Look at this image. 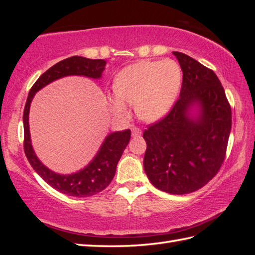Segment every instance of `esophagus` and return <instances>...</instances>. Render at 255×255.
I'll return each instance as SVG.
<instances>
[{
	"mask_svg": "<svg viewBox=\"0 0 255 255\" xmlns=\"http://www.w3.org/2000/svg\"><path fill=\"white\" fill-rule=\"evenodd\" d=\"M140 134H141V129L136 127V126H133L131 128V136L132 137H139Z\"/></svg>",
	"mask_w": 255,
	"mask_h": 255,
	"instance_id": "obj_1",
	"label": "esophagus"
}]
</instances>
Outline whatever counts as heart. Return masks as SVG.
<instances>
[{
  "mask_svg": "<svg viewBox=\"0 0 255 255\" xmlns=\"http://www.w3.org/2000/svg\"><path fill=\"white\" fill-rule=\"evenodd\" d=\"M182 70L171 59L139 61L125 68L114 83L116 95L110 99L114 113L124 114L126 105L134 104L137 115L155 122L170 110L180 91Z\"/></svg>",
  "mask_w": 255,
  "mask_h": 255,
  "instance_id": "obj_1",
  "label": "heart"
}]
</instances>
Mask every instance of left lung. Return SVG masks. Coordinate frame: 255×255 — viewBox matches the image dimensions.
Masks as SVG:
<instances>
[{"label": "left lung", "instance_id": "left-lung-1", "mask_svg": "<svg viewBox=\"0 0 255 255\" xmlns=\"http://www.w3.org/2000/svg\"><path fill=\"white\" fill-rule=\"evenodd\" d=\"M183 71L180 97L171 111L143 131L147 142L143 166L161 191L184 195L196 192L223 165L231 130V107L213 70L185 53L173 51ZM194 102L201 116L187 112Z\"/></svg>", "mask_w": 255, "mask_h": 255}]
</instances>
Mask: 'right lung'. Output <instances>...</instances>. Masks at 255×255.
<instances>
[{
  "label": "right lung",
  "instance_id": "obj_1",
  "mask_svg": "<svg viewBox=\"0 0 255 255\" xmlns=\"http://www.w3.org/2000/svg\"><path fill=\"white\" fill-rule=\"evenodd\" d=\"M106 61L103 59H88L73 56L56 63L42 73L34 85L31 86L26 105L24 108V151L27 160L38 175L58 192L74 197L93 196L110 185L115 176L116 167L125 148L130 140V129L113 132L107 136L99 153L91 163L78 173L71 175H60L50 171L37 159L32 150L29 137L28 114L32 97L37 91L52 81L67 75H84V77L99 79L104 71Z\"/></svg>",
  "mask_w": 255,
  "mask_h": 255
}]
</instances>
